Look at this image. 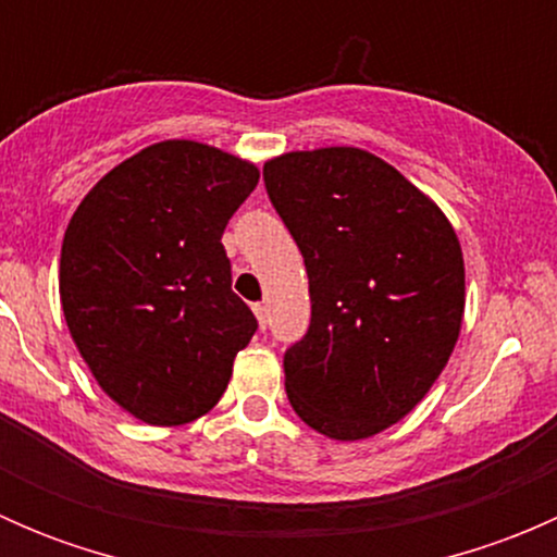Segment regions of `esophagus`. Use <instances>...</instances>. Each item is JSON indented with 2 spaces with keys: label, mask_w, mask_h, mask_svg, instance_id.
Here are the masks:
<instances>
[{
  "label": "esophagus",
  "mask_w": 557,
  "mask_h": 557,
  "mask_svg": "<svg viewBox=\"0 0 557 557\" xmlns=\"http://www.w3.org/2000/svg\"><path fill=\"white\" fill-rule=\"evenodd\" d=\"M252 312H256L258 325H261V331H267V325H269V312H267V307H263V305H252Z\"/></svg>",
  "instance_id": "34e87169"
}]
</instances>
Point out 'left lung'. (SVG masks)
Returning a JSON list of instances; mask_svg holds the SVG:
<instances>
[{"label":"left lung","mask_w":557,"mask_h":557,"mask_svg":"<svg viewBox=\"0 0 557 557\" xmlns=\"http://www.w3.org/2000/svg\"><path fill=\"white\" fill-rule=\"evenodd\" d=\"M263 183L310 277V329L283 358L290 407L331 440L380 434L431 391L458 342V237L367 150L285 153L263 164Z\"/></svg>","instance_id":"left-lung-1"}]
</instances>
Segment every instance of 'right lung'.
I'll return each mask as SVG.
<instances>
[{
	"label": "right lung",
	"mask_w": 557,
	"mask_h": 557,
	"mask_svg": "<svg viewBox=\"0 0 557 557\" xmlns=\"http://www.w3.org/2000/svg\"><path fill=\"white\" fill-rule=\"evenodd\" d=\"M256 185L258 170L237 156L166 139L107 172L66 226L70 334L99 387L143 423L210 412L256 334L221 243Z\"/></svg>",
	"instance_id": "obj_1"
}]
</instances>
